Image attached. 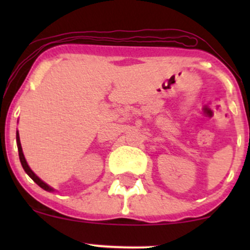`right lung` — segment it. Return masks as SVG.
<instances>
[{
    "instance_id": "add662e5",
    "label": "right lung",
    "mask_w": 250,
    "mask_h": 250,
    "mask_svg": "<svg viewBox=\"0 0 250 250\" xmlns=\"http://www.w3.org/2000/svg\"><path fill=\"white\" fill-rule=\"evenodd\" d=\"M16 143H17V149H19V156H20V161H21V165H22V167H23V169H24V171L25 173H27L28 175H29V177L31 180L34 181V182L36 183V185H39L40 187H41L42 189H44V190H47V191H54L55 190V189L54 188H51L50 186H48L47 183L45 182H43V181L40 179L39 176H37V175L34 173L33 170H31L30 169V167L29 166H28V163H27V161H25V157H24V155H23V150H22V146H21V141H20V135H19V130L16 131Z\"/></svg>"
}]
</instances>
